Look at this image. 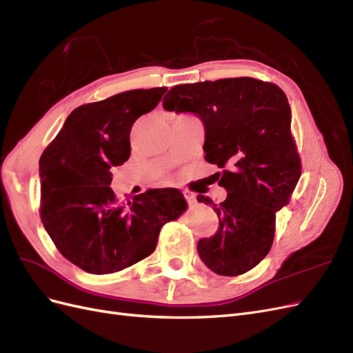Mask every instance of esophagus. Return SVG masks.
Returning a JSON list of instances; mask_svg holds the SVG:
<instances>
[{
    "label": "esophagus",
    "instance_id": "obj_1",
    "mask_svg": "<svg viewBox=\"0 0 353 353\" xmlns=\"http://www.w3.org/2000/svg\"><path fill=\"white\" fill-rule=\"evenodd\" d=\"M184 196H185V199H187V201H188V205H190V206H194L196 203H197L196 196H194L193 193H190V191H184Z\"/></svg>",
    "mask_w": 353,
    "mask_h": 353
}]
</instances>
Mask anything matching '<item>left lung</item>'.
Listing matches in <instances>:
<instances>
[{"label":"left lung","mask_w":353,"mask_h":353,"mask_svg":"<svg viewBox=\"0 0 353 353\" xmlns=\"http://www.w3.org/2000/svg\"><path fill=\"white\" fill-rule=\"evenodd\" d=\"M163 109L196 113L205 123L206 162L223 169L215 175L228 194L213 205L219 228L199 241L200 259L219 275L250 271L268 254L276 212L302 175L284 91L249 77L183 83L169 90Z\"/></svg>","instance_id":"left-lung-1"}]
</instances>
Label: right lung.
I'll return each instance as SVG.
<instances>
[{"mask_svg": "<svg viewBox=\"0 0 353 353\" xmlns=\"http://www.w3.org/2000/svg\"><path fill=\"white\" fill-rule=\"evenodd\" d=\"M166 87L131 90L74 109L39 159V215L57 250L90 274H112L150 256L166 222L187 201L178 190H147L117 200L112 166L131 156L130 134Z\"/></svg>", "mask_w": 353, "mask_h": 353, "instance_id": "1", "label": "right lung"}]
</instances>
